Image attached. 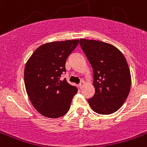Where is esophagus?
Wrapping results in <instances>:
<instances>
[{"label":"esophagus","instance_id":"esophagus-1","mask_svg":"<svg viewBox=\"0 0 147 147\" xmlns=\"http://www.w3.org/2000/svg\"><path fill=\"white\" fill-rule=\"evenodd\" d=\"M84 85H85V82H83V81L81 82L80 85H79V88H80V89H82V87L84 86Z\"/></svg>","mask_w":147,"mask_h":147}]
</instances>
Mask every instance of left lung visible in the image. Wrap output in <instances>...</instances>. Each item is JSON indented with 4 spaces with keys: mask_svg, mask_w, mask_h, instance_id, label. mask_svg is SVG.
I'll return each instance as SVG.
<instances>
[{
    "mask_svg": "<svg viewBox=\"0 0 147 147\" xmlns=\"http://www.w3.org/2000/svg\"><path fill=\"white\" fill-rule=\"evenodd\" d=\"M80 44L93 67L95 93L88 103L97 113H113L123 105L130 90L127 60L111 44L86 39H80Z\"/></svg>",
    "mask_w": 147,
    "mask_h": 147,
    "instance_id": "1",
    "label": "left lung"
}]
</instances>
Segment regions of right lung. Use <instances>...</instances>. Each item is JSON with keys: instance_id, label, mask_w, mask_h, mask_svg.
Wrapping results in <instances>:
<instances>
[{"instance_id": "right-lung-1", "label": "right lung", "mask_w": 147, "mask_h": 147, "mask_svg": "<svg viewBox=\"0 0 147 147\" xmlns=\"http://www.w3.org/2000/svg\"><path fill=\"white\" fill-rule=\"evenodd\" d=\"M79 40L47 42L40 45L27 61L24 82L30 101L42 115L57 119L69 110L77 88L60 80L65 72L68 56L76 49Z\"/></svg>"}]
</instances>
